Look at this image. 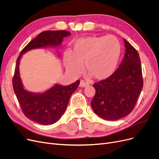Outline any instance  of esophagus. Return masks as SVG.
<instances>
[{"mask_svg":"<svg viewBox=\"0 0 159 159\" xmlns=\"http://www.w3.org/2000/svg\"><path fill=\"white\" fill-rule=\"evenodd\" d=\"M89 86V84L88 83H85V82L84 81V80H80V84H79V86L80 87H86V86Z\"/></svg>","mask_w":159,"mask_h":159,"instance_id":"esophagus-1","label":"esophagus"}]
</instances>
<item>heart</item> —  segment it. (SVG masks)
Masks as SVG:
<instances>
[{"label":"heart","mask_w":159,"mask_h":159,"mask_svg":"<svg viewBox=\"0 0 159 159\" xmlns=\"http://www.w3.org/2000/svg\"><path fill=\"white\" fill-rule=\"evenodd\" d=\"M121 46L114 36H89L76 39L73 51L63 54L66 70L74 76L85 70L96 79H106L114 74L120 57Z\"/></svg>","instance_id":"heart-1"}]
</instances>
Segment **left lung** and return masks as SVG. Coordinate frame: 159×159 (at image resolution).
I'll list each match as a JSON object with an SVG mask.
<instances>
[{
	"label": "left lung",
	"mask_w": 159,
	"mask_h": 159,
	"mask_svg": "<svg viewBox=\"0 0 159 159\" xmlns=\"http://www.w3.org/2000/svg\"><path fill=\"white\" fill-rule=\"evenodd\" d=\"M124 57L114 74L93 84L96 93L91 106L101 118L115 121L134 110L143 86L140 57L137 50L124 39Z\"/></svg>",
	"instance_id": "8db88e82"
}]
</instances>
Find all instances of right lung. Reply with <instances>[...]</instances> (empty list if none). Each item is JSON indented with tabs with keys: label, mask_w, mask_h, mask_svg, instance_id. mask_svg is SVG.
Listing matches in <instances>:
<instances>
[{
	"label": "right lung",
	"mask_w": 159,
	"mask_h": 159,
	"mask_svg": "<svg viewBox=\"0 0 159 159\" xmlns=\"http://www.w3.org/2000/svg\"><path fill=\"white\" fill-rule=\"evenodd\" d=\"M71 34L65 30H48L40 33L22 49L16 61L12 85L19 104L24 115L39 124L52 125L62 116L67 107L70 97L80 83L63 86L55 84L43 93H32L24 89L20 75V63L23 54L30 50L40 48H57L64 38Z\"/></svg>",
	"instance_id": "add662e5"
}]
</instances>
